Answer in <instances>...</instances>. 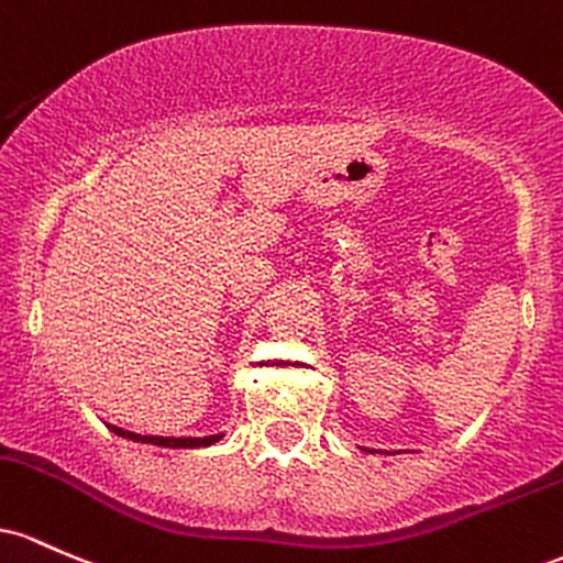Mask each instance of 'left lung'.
<instances>
[{
    "mask_svg": "<svg viewBox=\"0 0 563 563\" xmlns=\"http://www.w3.org/2000/svg\"><path fill=\"white\" fill-rule=\"evenodd\" d=\"M362 450H366V446H362ZM366 452H369V450H366Z\"/></svg>",
    "mask_w": 563,
    "mask_h": 563,
    "instance_id": "1",
    "label": "left lung"
}]
</instances>
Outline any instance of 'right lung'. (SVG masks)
I'll use <instances>...</instances> for the list:
<instances>
[{
	"mask_svg": "<svg viewBox=\"0 0 563 563\" xmlns=\"http://www.w3.org/2000/svg\"><path fill=\"white\" fill-rule=\"evenodd\" d=\"M106 426H109V422H106ZM109 428L117 435H122V439L137 441V444L167 446V450H199V446L218 444V441L225 435V433H214V435H180V439H175V435H141V433L124 431V428H117V426H109Z\"/></svg>",
	"mask_w": 563,
	"mask_h": 563,
	"instance_id": "obj_1",
	"label": "right lung"
}]
</instances>
